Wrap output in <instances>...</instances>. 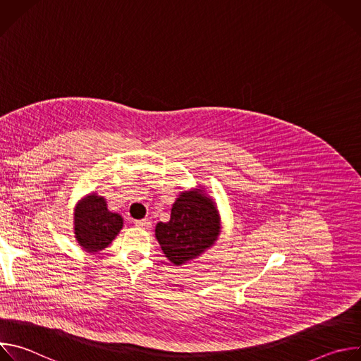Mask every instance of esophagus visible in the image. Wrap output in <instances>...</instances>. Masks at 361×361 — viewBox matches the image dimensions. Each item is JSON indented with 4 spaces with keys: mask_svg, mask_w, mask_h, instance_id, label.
I'll return each mask as SVG.
<instances>
[{
    "mask_svg": "<svg viewBox=\"0 0 361 361\" xmlns=\"http://www.w3.org/2000/svg\"><path fill=\"white\" fill-rule=\"evenodd\" d=\"M135 226L138 228H144V230H148L151 227V221L148 219H144V220H137L135 221Z\"/></svg>",
    "mask_w": 361,
    "mask_h": 361,
    "instance_id": "34e87169",
    "label": "esophagus"
}]
</instances>
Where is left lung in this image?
Segmentation results:
<instances>
[{
	"label": "left lung",
	"instance_id": "obj_1",
	"mask_svg": "<svg viewBox=\"0 0 361 361\" xmlns=\"http://www.w3.org/2000/svg\"><path fill=\"white\" fill-rule=\"evenodd\" d=\"M221 233V217L213 197L202 185L183 191L167 223H157L156 238L174 266H183L213 247Z\"/></svg>",
	"mask_w": 361,
	"mask_h": 361
}]
</instances>
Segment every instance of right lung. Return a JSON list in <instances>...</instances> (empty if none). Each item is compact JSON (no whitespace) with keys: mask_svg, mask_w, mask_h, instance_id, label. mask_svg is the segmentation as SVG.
Masks as SVG:
<instances>
[{"mask_svg":"<svg viewBox=\"0 0 361 361\" xmlns=\"http://www.w3.org/2000/svg\"><path fill=\"white\" fill-rule=\"evenodd\" d=\"M123 226V217L110 212L106 198L97 192L84 195L75 204L74 235L78 245L90 254L107 248Z\"/></svg>","mask_w":361,"mask_h":361,"instance_id":"right-lung-1","label":"right lung"}]
</instances>
